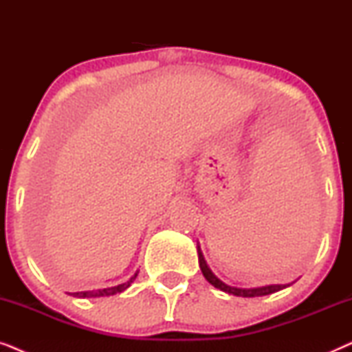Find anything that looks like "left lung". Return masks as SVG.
<instances>
[{"mask_svg":"<svg viewBox=\"0 0 352 352\" xmlns=\"http://www.w3.org/2000/svg\"><path fill=\"white\" fill-rule=\"evenodd\" d=\"M197 253H199L200 269H201V272H204V276H205L206 280H208L213 287L219 288V290L229 293V295L242 296V298H254V296L271 295V293H276L278 290H282V288L288 287V285H266V287H258V288H237V287L226 285V283L223 280H219V278L216 277L213 272H211V269L206 266V261H205L204 254H201L200 247H197Z\"/></svg>","mask_w":352,"mask_h":352,"instance_id":"8db88e82","label":"left lung"}]
</instances>
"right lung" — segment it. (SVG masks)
Instances as JSON below:
<instances>
[{
    "instance_id": "right-lung-1",
    "label": "right lung",
    "mask_w": 352,
    "mask_h": 352,
    "mask_svg": "<svg viewBox=\"0 0 352 352\" xmlns=\"http://www.w3.org/2000/svg\"><path fill=\"white\" fill-rule=\"evenodd\" d=\"M138 277V272L134 274V276L129 278L128 282L122 283V285H117V287H110V288H102V290H89V292H76L74 293V296H78V298H99V296H110V295H115V293H122L126 290V288L131 285L134 282V278Z\"/></svg>"
}]
</instances>
